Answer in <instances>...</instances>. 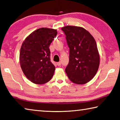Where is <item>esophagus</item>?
<instances>
[{"label": "esophagus", "instance_id": "obj_1", "mask_svg": "<svg viewBox=\"0 0 120 120\" xmlns=\"http://www.w3.org/2000/svg\"><path fill=\"white\" fill-rule=\"evenodd\" d=\"M56 64H57L58 66H60V65H61V61H60V62H57V63H56Z\"/></svg>", "mask_w": 120, "mask_h": 120}]
</instances>
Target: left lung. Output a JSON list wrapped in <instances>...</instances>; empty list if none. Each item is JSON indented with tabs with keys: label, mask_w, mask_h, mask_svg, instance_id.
I'll list each match as a JSON object with an SVG mask.
<instances>
[{
	"label": "left lung",
	"mask_w": 120,
	"mask_h": 120,
	"mask_svg": "<svg viewBox=\"0 0 120 120\" xmlns=\"http://www.w3.org/2000/svg\"><path fill=\"white\" fill-rule=\"evenodd\" d=\"M69 48V62L65 71L75 84L92 80L98 71L100 56L94 38L84 28L67 26L61 28Z\"/></svg>",
	"instance_id": "8db88e82"
}]
</instances>
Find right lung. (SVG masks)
I'll list each match as a JSON object with an SVG mask.
<instances>
[{"instance_id":"right-lung-1","label":"right lung","mask_w":120,"mask_h":120,"mask_svg":"<svg viewBox=\"0 0 120 120\" xmlns=\"http://www.w3.org/2000/svg\"><path fill=\"white\" fill-rule=\"evenodd\" d=\"M57 34L56 29L41 28L28 36L21 45L19 60L30 81L42 84L52 78L55 67L50 61L49 46Z\"/></svg>"}]
</instances>
